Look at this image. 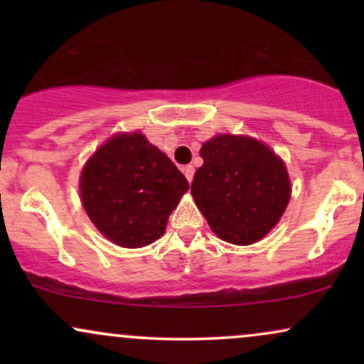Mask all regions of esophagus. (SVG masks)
<instances>
[{
	"label": "esophagus",
	"instance_id": "esophagus-1",
	"mask_svg": "<svg viewBox=\"0 0 364 364\" xmlns=\"http://www.w3.org/2000/svg\"><path fill=\"white\" fill-rule=\"evenodd\" d=\"M183 173H185L188 181H191V179H193V174H195V168L191 164L183 166Z\"/></svg>",
	"mask_w": 364,
	"mask_h": 364
}]
</instances>
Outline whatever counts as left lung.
<instances>
[{"label": "left lung", "mask_w": 364, "mask_h": 364, "mask_svg": "<svg viewBox=\"0 0 364 364\" xmlns=\"http://www.w3.org/2000/svg\"><path fill=\"white\" fill-rule=\"evenodd\" d=\"M203 166L191 183L196 207L220 240L252 245L286 210L291 183L284 162L248 136L217 135L203 144Z\"/></svg>", "instance_id": "left-lung-1"}]
</instances>
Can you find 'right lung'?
I'll return each mask as SVG.
<instances>
[{"label": "right lung", "instance_id": "add662e5", "mask_svg": "<svg viewBox=\"0 0 364 364\" xmlns=\"http://www.w3.org/2000/svg\"><path fill=\"white\" fill-rule=\"evenodd\" d=\"M186 178L141 133H119L89 159L80 178L83 208L112 243L141 248L166 231L186 193Z\"/></svg>", "mask_w": 364, "mask_h": 364}]
</instances>
